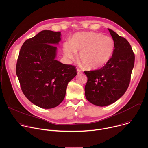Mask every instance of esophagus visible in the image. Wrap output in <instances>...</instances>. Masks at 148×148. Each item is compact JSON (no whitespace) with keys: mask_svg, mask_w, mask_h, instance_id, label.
<instances>
[{"mask_svg":"<svg viewBox=\"0 0 148 148\" xmlns=\"http://www.w3.org/2000/svg\"><path fill=\"white\" fill-rule=\"evenodd\" d=\"M77 73H78V74H79L82 73V70L79 69H77Z\"/></svg>","mask_w":148,"mask_h":148,"instance_id":"1","label":"esophagus"}]
</instances>
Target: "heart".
I'll list each match as a JSON object with an SVG mask.
<instances>
[{
    "instance_id": "obj_1",
    "label": "heart",
    "mask_w": 148,
    "mask_h": 148,
    "mask_svg": "<svg viewBox=\"0 0 148 148\" xmlns=\"http://www.w3.org/2000/svg\"><path fill=\"white\" fill-rule=\"evenodd\" d=\"M114 50L113 39L94 32H80L74 35L71 41L63 45V52L69 59H74L79 51V59L86 68L97 69L106 64Z\"/></svg>"
}]
</instances>
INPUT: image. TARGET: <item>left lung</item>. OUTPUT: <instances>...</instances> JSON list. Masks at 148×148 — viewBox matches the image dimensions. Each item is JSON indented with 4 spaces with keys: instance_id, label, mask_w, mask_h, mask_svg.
Listing matches in <instances>:
<instances>
[{
    "instance_id": "1",
    "label": "left lung",
    "mask_w": 148,
    "mask_h": 148,
    "mask_svg": "<svg viewBox=\"0 0 148 148\" xmlns=\"http://www.w3.org/2000/svg\"><path fill=\"white\" fill-rule=\"evenodd\" d=\"M108 30L114 42L112 57L102 68L84 71L88 78L86 97L99 107L115 102L124 94L130 85L135 62V54L128 40Z\"/></svg>"
}]
</instances>
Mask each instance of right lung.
Listing matches in <instances>:
<instances>
[{
    "instance_id": "right-lung-1",
    "label": "right lung",
    "mask_w": 148,
    "mask_h": 148,
    "mask_svg": "<svg viewBox=\"0 0 148 148\" xmlns=\"http://www.w3.org/2000/svg\"><path fill=\"white\" fill-rule=\"evenodd\" d=\"M61 33L43 30L25 41L16 67L21 89L37 106L54 108L64 99L67 87L77 74L76 67L55 60Z\"/></svg>"
}]
</instances>
